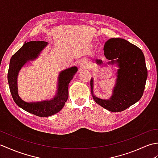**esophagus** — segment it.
Masks as SVG:
<instances>
[{"label":"esophagus","mask_w":158,"mask_h":158,"mask_svg":"<svg viewBox=\"0 0 158 158\" xmlns=\"http://www.w3.org/2000/svg\"><path fill=\"white\" fill-rule=\"evenodd\" d=\"M88 64V61H87V60L85 59L79 60L78 63H77V65H78V67L80 69L84 68V67L86 66Z\"/></svg>","instance_id":"obj_1"}]
</instances>
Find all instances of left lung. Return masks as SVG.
I'll return each mask as SVG.
<instances>
[{
    "label": "left lung",
    "mask_w": 158,
    "mask_h": 158,
    "mask_svg": "<svg viewBox=\"0 0 158 158\" xmlns=\"http://www.w3.org/2000/svg\"><path fill=\"white\" fill-rule=\"evenodd\" d=\"M108 64H116V83L109 99H101L94 94V79H91L93 99L99 105L111 112H120L127 109L141 98L147 78L145 56L138 47L125 39L108 40L104 46ZM98 66L104 65L102 60L96 59ZM106 64H105V66Z\"/></svg>",
    "instance_id": "obj_1"
}]
</instances>
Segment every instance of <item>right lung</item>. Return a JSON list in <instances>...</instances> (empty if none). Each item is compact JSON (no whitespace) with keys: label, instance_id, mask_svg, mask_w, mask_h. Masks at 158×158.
<instances>
[{"label":"right lung","instance_id":"obj_1","mask_svg":"<svg viewBox=\"0 0 158 158\" xmlns=\"http://www.w3.org/2000/svg\"><path fill=\"white\" fill-rule=\"evenodd\" d=\"M48 44V43L45 41L25 42L10 60L7 75L10 92L16 105L26 111L43 117L54 115L63 108L69 97V84L78 70L77 66H73L60 73L58 89L53 98L35 102L23 100L19 97L18 90V77L19 70L26 63L38 58Z\"/></svg>","mask_w":158,"mask_h":158}]
</instances>
